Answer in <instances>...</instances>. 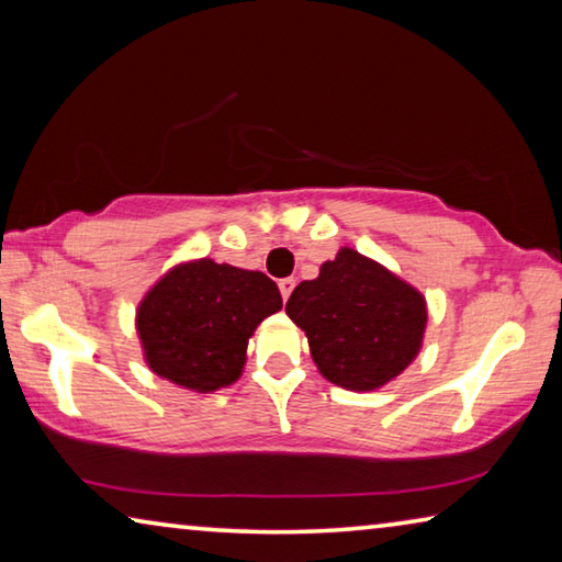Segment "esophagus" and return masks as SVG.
<instances>
[{
    "label": "esophagus",
    "mask_w": 562,
    "mask_h": 562,
    "mask_svg": "<svg viewBox=\"0 0 562 562\" xmlns=\"http://www.w3.org/2000/svg\"><path fill=\"white\" fill-rule=\"evenodd\" d=\"M278 284H280V294H282V300L288 302V300H290V294H292V290H294V284H297V280H294V278H284V280H280Z\"/></svg>",
    "instance_id": "obj_1"
}]
</instances>
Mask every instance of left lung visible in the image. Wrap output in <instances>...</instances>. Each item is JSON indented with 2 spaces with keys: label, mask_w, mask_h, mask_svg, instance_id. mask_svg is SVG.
Segmentation results:
<instances>
[{
  "label": "left lung",
  "mask_w": 562,
  "mask_h": 562,
  "mask_svg": "<svg viewBox=\"0 0 562 562\" xmlns=\"http://www.w3.org/2000/svg\"><path fill=\"white\" fill-rule=\"evenodd\" d=\"M284 312L307 335L319 374L351 392L402 374L429 319L422 292L351 247L322 265L319 278L300 282Z\"/></svg>",
  "instance_id": "left-lung-1"
}]
</instances>
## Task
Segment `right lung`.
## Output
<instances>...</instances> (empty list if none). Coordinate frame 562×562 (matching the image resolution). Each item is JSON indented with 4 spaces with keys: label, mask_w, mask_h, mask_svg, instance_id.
Listing matches in <instances>:
<instances>
[{
    "label": "right lung",
    "mask_w": 562,
    "mask_h": 562,
    "mask_svg": "<svg viewBox=\"0 0 562 562\" xmlns=\"http://www.w3.org/2000/svg\"><path fill=\"white\" fill-rule=\"evenodd\" d=\"M280 310L268 274L203 258L176 265L148 290L136 329L150 372L207 394L237 382L247 339Z\"/></svg>",
    "instance_id": "1"
}]
</instances>
